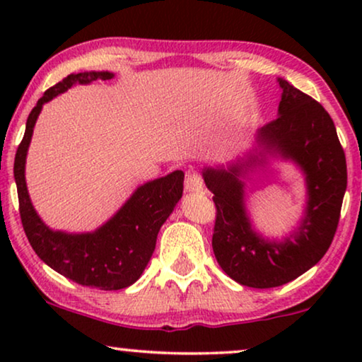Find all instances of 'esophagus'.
<instances>
[{
    "label": "esophagus",
    "mask_w": 362,
    "mask_h": 362,
    "mask_svg": "<svg viewBox=\"0 0 362 362\" xmlns=\"http://www.w3.org/2000/svg\"><path fill=\"white\" fill-rule=\"evenodd\" d=\"M204 187V182H202V177L197 171H187L186 180H185V189L187 192H199Z\"/></svg>",
    "instance_id": "esophagus-1"
}]
</instances>
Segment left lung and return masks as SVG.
I'll use <instances>...</instances> for the list:
<instances>
[{
	"label": "left lung",
	"mask_w": 362,
	"mask_h": 362,
	"mask_svg": "<svg viewBox=\"0 0 362 362\" xmlns=\"http://www.w3.org/2000/svg\"><path fill=\"white\" fill-rule=\"evenodd\" d=\"M279 82L284 88L280 117L262 127L259 141L305 171L310 197L298 232L284 242L262 239L247 219L239 168L202 173L214 194L212 250L217 264L232 280L252 288L288 284L323 259L338 229L348 185L344 150L329 113L284 78Z\"/></svg>",
	"instance_id": "8db88e82"
}]
</instances>
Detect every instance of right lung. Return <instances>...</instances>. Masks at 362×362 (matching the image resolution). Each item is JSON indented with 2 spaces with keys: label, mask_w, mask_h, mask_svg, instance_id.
Returning <instances> with one entry per match:
<instances>
[{
  "label": "right lung",
  "mask_w": 362,
  "mask_h": 362,
  "mask_svg": "<svg viewBox=\"0 0 362 362\" xmlns=\"http://www.w3.org/2000/svg\"><path fill=\"white\" fill-rule=\"evenodd\" d=\"M110 72L71 74L47 88L29 113L26 132L14 156V180L18 187L19 216L29 244L39 259L57 274L82 286L98 290H122L140 279L155 252L161 226L182 196L185 173L175 171L138 187L125 206L92 234L52 232L39 219L29 199L24 163L34 123L42 105L74 83L108 81Z\"/></svg>",
  "instance_id": "right-lung-1"
}]
</instances>
